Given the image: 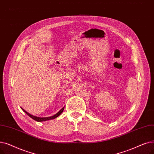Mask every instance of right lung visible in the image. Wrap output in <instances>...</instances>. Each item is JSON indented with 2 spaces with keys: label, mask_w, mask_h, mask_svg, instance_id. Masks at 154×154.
Wrapping results in <instances>:
<instances>
[{
  "label": "right lung",
  "mask_w": 154,
  "mask_h": 154,
  "mask_svg": "<svg viewBox=\"0 0 154 154\" xmlns=\"http://www.w3.org/2000/svg\"><path fill=\"white\" fill-rule=\"evenodd\" d=\"M64 106L62 109H61L60 110L59 112H58L56 114H55V115H53V116H49V117H38V116H34V115H31V114H30V113H29L27 112L26 110H24V109L23 108H21V109H23V110L29 116H30L31 118H32L33 120H35V121H37V122H45V121H48V120L54 119L57 118V116H59L63 113V110H64Z\"/></svg>",
  "instance_id": "add662e5"
}]
</instances>
